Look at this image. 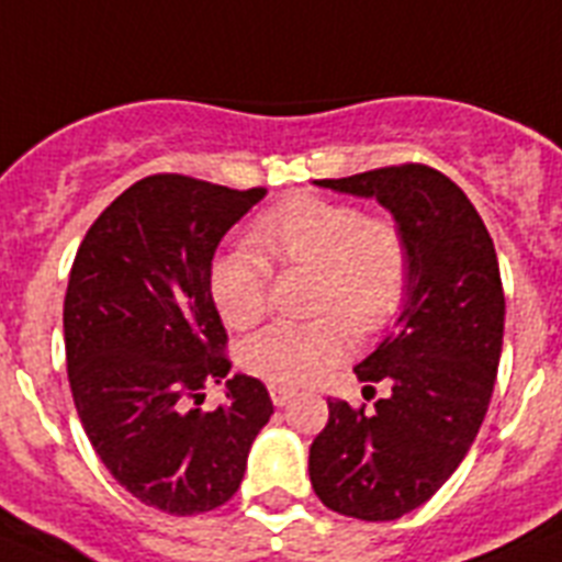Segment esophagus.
Masks as SVG:
<instances>
[{"instance_id":"1","label":"esophagus","mask_w":562,"mask_h":562,"mask_svg":"<svg viewBox=\"0 0 562 562\" xmlns=\"http://www.w3.org/2000/svg\"><path fill=\"white\" fill-rule=\"evenodd\" d=\"M270 396H272V405H286L292 396H295V391L292 387H286V384H270Z\"/></svg>"}]
</instances>
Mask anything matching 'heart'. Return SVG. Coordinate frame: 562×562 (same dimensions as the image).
Masks as SVG:
<instances>
[{
  "label": "heart",
  "instance_id": "1",
  "mask_svg": "<svg viewBox=\"0 0 562 562\" xmlns=\"http://www.w3.org/2000/svg\"><path fill=\"white\" fill-rule=\"evenodd\" d=\"M249 244L281 267L318 270V318L276 322L240 347V364L272 384L322 379L353 345L350 323L359 333H379L405 301V235L384 217H364L353 203L292 198L255 221ZM261 255L229 249L209 270L212 301L235 330L261 322L270 307V263Z\"/></svg>",
  "mask_w": 562,
  "mask_h": 562
}]
</instances>
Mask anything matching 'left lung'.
<instances>
[{
	"label": "left lung",
	"instance_id": "left-lung-1",
	"mask_svg": "<svg viewBox=\"0 0 562 562\" xmlns=\"http://www.w3.org/2000/svg\"><path fill=\"white\" fill-rule=\"evenodd\" d=\"M315 183L382 203L405 235L411 270L393 330L353 368L361 382H391V396L373 414L327 398L310 482L345 517L398 520L442 488L488 411L505 327L497 252L474 203L430 166Z\"/></svg>",
	"mask_w": 562,
	"mask_h": 562
}]
</instances>
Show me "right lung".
<instances>
[{
  "label": "right lung",
  "mask_w": 562,
  "mask_h": 562,
  "mask_svg": "<svg viewBox=\"0 0 562 562\" xmlns=\"http://www.w3.org/2000/svg\"><path fill=\"white\" fill-rule=\"evenodd\" d=\"M263 194L187 175L137 180L86 232L68 278L65 359L86 437L128 494L175 517L232 499L272 416L267 387L240 373L224 406L200 407L232 368L212 258Z\"/></svg>",
  "instance_id": "right-lung-1"
}]
</instances>
